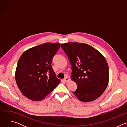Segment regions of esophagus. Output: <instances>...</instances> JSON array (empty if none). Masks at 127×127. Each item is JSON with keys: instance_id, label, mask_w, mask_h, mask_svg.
<instances>
[{"instance_id": "esophagus-1", "label": "esophagus", "mask_w": 127, "mask_h": 127, "mask_svg": "<svg viewBox=\"0 0 127 127\" xmlns=\"http://www.w3.org/2000/svg\"><path fill=\"white\" fill-rule=\"evenodd\" d=\"M63 80H64V81L65 82H68V81H69V79L68 77H65Z\"/></svg>"}]
</instances>
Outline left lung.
I'll use <instances>...</instances> for the list:
<instances>
[{
	"label": "left lung",
	"mask_w": 127,
	"mask_h": 127,
	"mask_svg": "<svg viewBox=\"0 0 127 127\" xmlns=\"http://www.w3.org/2000/svg\"><path fill=\"white\" fill-rule=\"evenodd\" d=\"M61 47L71 64V79L77 85L73 93L83 102L98 98L109 80V69L104 56L86 44L67 43L61 44Z\"/></svg>",
	"instance_id": "8db88e82"
}]
</instances>
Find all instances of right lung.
<instances>
[{
    "instance_id": "1",
    "label": "right lung",
    "mask_w": 127,
    "mask_h": 127,
    "mask_svg": "<svg viewBox=\"0 0 127 127\" xmlns=\"http://www.w3.org/2000/svg\"><path fill=\"white\" fill-rule=\"evenodd\" d=\"M60 48L59 43H47L29 49L22 54L17 62L15 78L26 97L41 100L60 83L51 66Z\"/></svg>"
}]
</instances>
